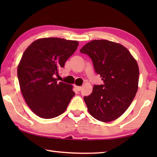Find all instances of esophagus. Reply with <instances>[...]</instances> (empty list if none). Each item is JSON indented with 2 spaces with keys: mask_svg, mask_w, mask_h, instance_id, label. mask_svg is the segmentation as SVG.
Listing matches in <instances>:
<instances>
[{
  "mask_svg": "<svg viewBox=\"0 0 157 157\" xmlns=\"http://www.w3.org/2000/svg\"><path fill=\"white\" fill-rule=\"evenodd\" d=\"M75 88H76V89L78 91H81V86H75Z\"/></svg>",
  "mask_w": 157,
  "mask_h": 157,
  "instance_id": "1",
  "label": "esophagus"
}]
</instances>
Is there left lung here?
<instances>
[{
    "mask_svg": "<svg viewBox=\"0 0 157 157\" xmlns=\"http://www.w3.org/2000/svg\"><path fill=\"white\" fill-rule=\"evenodd\" d=\"M89 55L104 84L94 85L83 99L90 114L98 121L118 119L132 104L138 90L139 70L136 59L126 48L108 40H94L82 47Z\"/></svg>",
    "mask_w": 157,
    "mask_h": 157,
    "instance_id": "left-lung-1",
    "label": "left lung"
}]
</instances>
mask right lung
Returning a JSON list of instances; mask_svg holds the SVG:
<instances>
[{
    "instance_id": "obj_1",
    "label": "right lung",
    "mask_w": 157,
    "mask_h": 157,
    "mask_svg": "<svg viewBox=\"0 0 157 157\" xmlns=\"http://www.w3.org/2000/svg\"><path fill=\"white\" fill-rule=\"evenodd\" d=\"M77 40L39 38L23 53L18 66L22 95L31 111L43 119H53L66 110L75 93L73 86L58 82L55 76L76 51Z\"/></svg>"
}]
</instances>
